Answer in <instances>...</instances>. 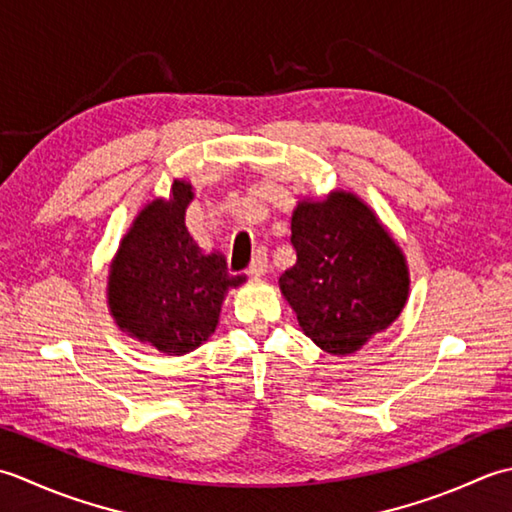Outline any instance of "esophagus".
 Returning <instances> with one entry per match:
<instances>
[{
  "instance_id": "1",
  "label": "esophagus",
  "mask_w": 512,
  "mask_h": 512,
  "mask_svg": "<svg viewBox=\"0 0 512 512\" xmlns=\"http://www.w3.org/2000/svg\"><path fill=\"white\" fill-rule=\"evenodd\" d=\"M247 274L254 278H263L267 274V254L263 252V249H258L256 256L252 258V265L247 267Z\"/></svg>"
}]
</instances>
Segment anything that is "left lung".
Wrapping results in <instances>:
<instances>
[{
  "label": "left lung",
  "instance_id": "1",
  "mask_svg": "<svg viewBox=\"0 0 512 512\" xmlns=\"http://www.w3.org/2000/svg\"><path fill=\"white\" fill-rule=\"evenodd\" d=\"M296 263L278 278L300 329L331 356H351L389 329L409 300V263L371 205L349 190L300 198Z\"/></svg>",
  "mask_w": 512,
  "mask_h": 512
}]
</instances>
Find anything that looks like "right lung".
I'll return each mask as SVG.
<instances>
[{
  "instance_id": "obj_1",
  "label": "right lung",
  "mask_w": 512,
  "mask_h": 512,
  "mask_svg": "<svg viewBox=\"0 0 512 512\" xmlns=\"http://www.w3.org/2000/svg\"><path fill=\"white\" fill-rule=\"evenodd\" d=\"M194 185L174 179L170 196L152 198L134 216L108 267V311L123 333L163 356H185L212 336L229 289L221 252H203L185 227Z\"/></svg>"
}]
</instances>
